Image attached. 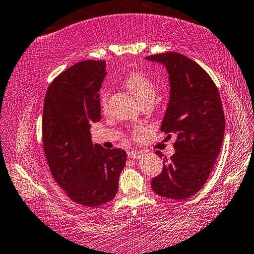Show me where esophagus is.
<instances>
[{
  "instance_id": "34e87169",
  "label": "esophagus",
  "mask_w": 254,
  "mask_h": 254,
  "mask_svg": "<svg viewBox=\"0 0 254 254\" xmlns=\"http://www.w3.org/2000/svg\"><path fill=\"white\" fill-rule=\"evenodd\" d=\"M143 157V153L139 151H129L128 152V158L129 159H134V160H137L140 159Z\"/></svg>"
}]
</instances>
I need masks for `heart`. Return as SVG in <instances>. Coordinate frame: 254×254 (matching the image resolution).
I'll return each mask as SVG.
<instances>
[{"label": "heart", "mask_w": 254, "mask_h": 254, "mask_svg": "<svg viewBox=\"0 0 254 254\" xmlns=\"http://www.w3.org/2000/svg\"><path fill=\"white\" fill-rule=\"evenodd\" d=\"M125 86H126L132 93V95L136 97L140 104H145L147 102H153L157 97V86L153 83V80L149 77L142 75L138 72H132L125 78ZM109 100V94L107 91H102L100 96V102L103 108L107 107ZM142 132V129H135L132 131V135L135 137H138Z\"/></svg>", "instance_id": "1"}]
</instances>
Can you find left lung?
Wrapping results in <instances>:
<instances>
[{
  "label": "left lung",
  "instance_id": "1",
  "mask_svg": "<svg viewBox=\"0 0 254 254\" xmlns=\"http://www.w3.org/2000/svg\"><path fill=\"white\" fill-rule=\"evenodd\" d=\"M165 65L169 75V103L161 131L176 135L175 153L152 179L160 196L184 200L198 192L211 173L225 134V116L218 88L196 62L177 52L146 57ZM160 158L161 152H155Z\"/></svg>",
  "mask_w": 254,
  "mask_h": 254
}]
</instances>
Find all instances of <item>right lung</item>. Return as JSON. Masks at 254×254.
<instances>
[{"label":"right lung","mask_w":254,"mask_h":254,"mask_svg":"<svg viewBox=\"0 0 254 254\" xmlns=\"http://www.w3.org/2000/svg\"><path fill=\"white\" fill-rule=\"evenodd\" d=\"M105 61L78 62L50 84L42 119L43 146L51 174L72 201L102 205L118 190L127 154L93 144L91 125L100 122L99 91Z\"/></svg>","instance_id":"obj_1"}]
</instances>
